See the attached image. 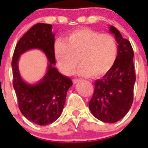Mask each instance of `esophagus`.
<instances>
[{"label": "esophagus", "instance_id": "esophagus-1", "mask_svg": "<svg viewBox=\"0 0 148 148\" xmlns=\"http://www.w3.org/2000/svg\"><path fill=\"white\" fill-rule=\"evenodd\" d=\"M81 81H82V79H80V78H75V79H73V83H78V82H80Z\"/></svg>", "mask_w": 148, "mask_h": 148}]
</instances>
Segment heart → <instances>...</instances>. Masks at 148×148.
I'll return each instance as SVG.
<instances>
[{
	"label": "heart",
	"instance_id": "heart-1",
	"mask_svg": "<svg viewBox=\"0 0 148 148\" xmlns=\"http://www.w3.org/2000/svg\"><path fill=\"white\" fill-rule=\"evenodd\" d=\"M55 56L60 69L66 75L77 70L82 76H102L114 65L118 56V44L110 34H101L90 29H78L62 40H56Z\"/></svg>",
	"mask_w": 148,
	"mask_h": 148
}]
</instances>
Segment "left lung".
<instances>
[{
	"label": "left lung",
	"mask_w": 148,
	"mask_h": 148,
	"mask_svg": "<svg viewBox=\"0 0 148 148\" xmlns=\"http://www.w3.org/2000/svg\"><path fill=\"white\" fill-rule=\"evenodd\" d=\"M110 32L118 44V56L112 69L95 82L89 108L100 121L114 123L121 119L131 108L136 74L134 53L130 41L113 26H110Z\"/></svg>",
	"instance_id": "left-lung-1"
}]
</instances>
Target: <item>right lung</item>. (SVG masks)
<instances>
[{
    "mask_svg": "<svg viewBox=\"0 0 148 148\" xmlns=\"http://www.w3.org/2000/svg\"><path fill=\"white\" fill-rule=\"evenodd\" d=\"M52 27L38 23L30 28L18 40L12 61L13 87L19 109L27 119L38 125H49L59 118L68 90L73 85L71 79L61 75L55 67V34ZM32 49L42 50L49 61L47 73L35 85L24 82L18 70L20 56Z\"/></svg>",
    "mask_w": 148,
    "mask_h": 148,
    "instance_id": "add662e5",
    "label": "right lung"
}]
</instances>
